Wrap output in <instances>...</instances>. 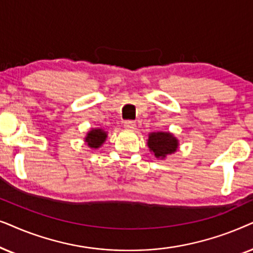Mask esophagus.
Masks as SVG:
<instances>
[{
    "instance_id": "34e87169",
    "label": "esophagus",
    "mask_w": 253,
    "mask_h": 253,
    "mask_svg": "<svg viewBox=\"0 0 253 253\" xmlns=\"http://www.w3.org/2000/svg\"><path fill=\"white\" fill-rule=\"evenodd\" d=\"M124 126H125V128H127V129H134L136 127V123L132 120H126L124 123Z\"/></svg>"
}]
</instances>
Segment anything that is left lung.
<instances>
[{
	"mask_svg": "<svg viewBox=\"0 0 253 253\" xmlns=\"http://www.w3.org/2000/svg\"><path fill=\"white\" fill-rule=\"evenodd\" d=\"M147 141L149 150L155 155V157L162 160L178 149L177 137L169 132H153L149 134Z\"/></svg>",
	"mask_w": 253,
	"mask_h": 253,
	"instance_id": "8db88e82",
	"label": "left lung"
}]
</instances>
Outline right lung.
I'll list each match as a JSON object with an SVG mask.
<instances>
[{
  "mask_svg": "<svg viewBox=\"0 0 253 253\" xmlns=\"http://www.w3.org/2000/svg\"><path fill=\"white\" fill-rule=\"evenodd\" d=\"M107 137V133L105 130L100 129V128H95V129H91L89 133L86 134L85 136V142L87 146L90 148H99L102 144L105 142Z\"/></svg>",
  "mask_w": 253,
  "mask_h": 253,
  "instance_id": "obj_1",
  "label": "right lung"
}]
</instances>
